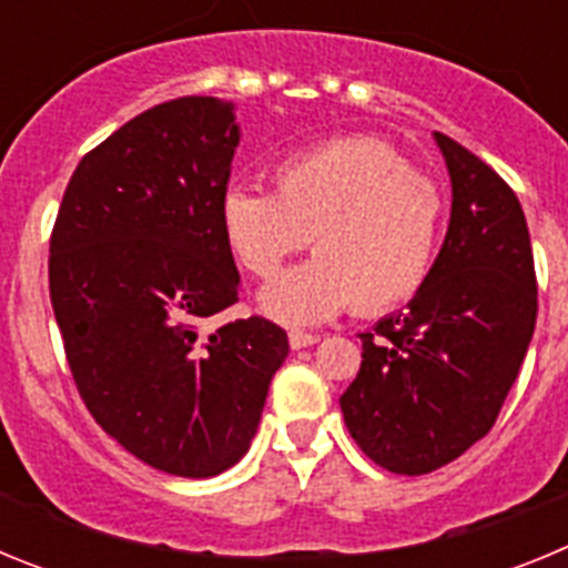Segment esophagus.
Listing matches in <instances>:
<instances>
[{"label":"esophagus","instance_id":"34e87169","mask_svg":"<svg viewBox=\"0 0 568 568\" xmlns=\"http://www.w3.org/2000/svg\"><path fill=\"white\" fill-rule=\"evenodd\" d=\"M318 341V335L313 333H290V346L293 349H304V346H313Z\"/></svg>","mask_w":568,"mask_h":568}]
</instances>
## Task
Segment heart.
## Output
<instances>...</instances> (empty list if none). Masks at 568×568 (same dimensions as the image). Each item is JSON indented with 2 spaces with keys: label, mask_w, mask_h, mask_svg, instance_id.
Listing matches in <instances>:
<instances>
[{
  "label": "heart",
  "mask_w": 568,
  "mask_h": 568,
  "mask_svg": "<svg viewBox=\"0 0 568 568\" xmlns=\"http://www.w3.org/2000/svg\"><path fill=\"white\" fill-rule=\"evenodd\" d=\"M438 184L375 139H335L290 155L275 190L233 184L222 199V227L241 267L267 278L313 235L315 258L261 290V310L310 327L355 301L384 313L426 284L444 235Z\"/></svg>",
  "instance_id": "b5f03b06"
}]
</instances>
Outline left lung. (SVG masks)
<instances>
[{"label": "left lung", "mask_w": 568, "mask_h": 568, "mask_svg": "<svg viewBox=\"0 0 568 568\" xmlns=\"http://www.w3.org/2000/svg\"><path fill=\"white\" fill-rule=\"evenodd\" d=\"M453 182L449 227L404 313L364 333L341 395L355 444L395 475H426L484 438L529 349L538 281L518 195L478 155L435 133Z\"/></svg>", "instance_id": "1"}]
</instances>
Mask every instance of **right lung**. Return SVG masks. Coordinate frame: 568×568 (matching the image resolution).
I'll use <instances>...</instances> for the list:
<instances>
[{
	"label": "right lung",
	"instance_id": "add662e5",
	"mask_svg": "<svg viewBox=\"0 0 568 568\" xmlns=\"http://www.w3.org/2000/svg\"><path fill=\"white\" fill-rule=\"evenodd\" d=\"M241 128L235 104L184 97L144 110L70 175L50 235V301L70 373L110 438L179 478L247 455L287 333L239 318L222 199Z\"/></svg>",
	"mask_w": 568,
	"mask_h": 568
}]
</instances>
